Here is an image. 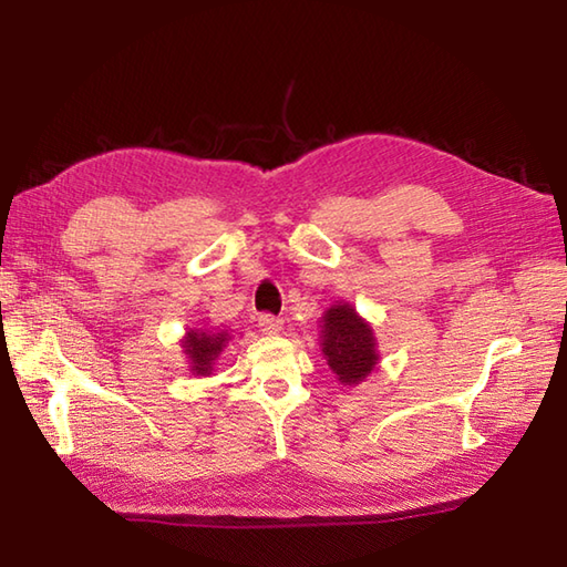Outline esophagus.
<instances>
[{"label": "esophagus", "mask_w": 567, "mask_h": 567, "mask_svg": "<svg viewBox=\"0 0 567 567\" xmlns=\"http://www.w3.org/2000/svg\"><path fill=\"white\" fill-rule=\"evenodd\" d=\"M258 327H260V331H262V333L275 336L277 331L282 329V319H280V317H275V315H268V311H265V315H260V317H258Z\"/></svg>", "instance_id": "esophagus-1"}]
</instances>
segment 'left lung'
<instances>
[{"label": "left lung", "mask_w": 567, "mask_h": 567, "mask_svg": "<svg viewBox=\"0 0 567 567\" xmlns=\"http://www.w3.org/2000/svg\"><path fill=\"white\" fill-rule=\"evenodd\" d=\"M323 355L329 368L346 384H358L375 368V336L368 323L355 315L351 305H333L323 315Z\"/></svg>", "instance_id": "obj_1"}]
</instances>
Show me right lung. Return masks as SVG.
I'll use <instances>...</instances> for the list:
<instances>
[{
  "instance_id": "1",
  "label": "right lung",
  "mask_w": 567,
  "mask_h": 567,
  "mask_svg": "<svg viewBox=\"0 0 567 567\" xmlns=\"http://www.w3.org/2000/svg\"><path fill=\"white\" fill-rule=\"evenodd\" d=\"M226 343V333H207V331H189L183 343L185 353L192 360V372L197 375H209L212 363L219 358L221 348Z\"/></svg>"
}]
</instances>
